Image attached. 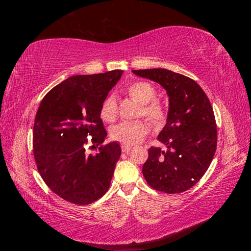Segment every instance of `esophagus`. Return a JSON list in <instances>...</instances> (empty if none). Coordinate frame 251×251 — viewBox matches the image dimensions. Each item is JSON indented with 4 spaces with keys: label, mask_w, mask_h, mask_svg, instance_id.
<instances>
[{
    "label": "esophagus",
    "mask_w": 251,
    "mask_h": 251,
    "mask_svg": "<svg viewBox=\"0 0 251 251\" xmlns=\"http://www.w3.org/2000/svg\"><path fill=\"white\" fill-rule=\"evenodd\" d=\"M131 148H133V146L128 145V144H122V151L124 152H128Z\"/></svg>",
    "instance_id": "obj_1"
}]
</instances>
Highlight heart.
<instances>
[{
  "instance_id": "obj_1",
  "label": "heart",
  "mask_w": 251,
  "mask_h": 251,
  "mask_svg": "<svg viewBox=\"0 0 251 251\" xmlns=\"http://www.w3.org/2000/svg\"><path fill=\"white\" fill-rule=\"evenodd\" d=\"M128 94L135 101L142 105L139 110V116H144L150 121L155 128L163 127L167 118L166 109L155 100L157 99L156 88L148 82H135L128 87ZM118 114L117 103L114 96H108L104 100L100 107V117L106 123H113L116 121ZM150 130L147 123L126 122L115 126L112 130V137L122 143L137 144L145 137Z\"/></svg>"
}]
</instances>
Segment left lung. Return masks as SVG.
<instances>
[{
    "label": "left lung",
    "instance_id": "8db88e82",
    "mask_svg": "<svg viewBox=\"0 0 251 251\" xmlns=\"http://www.w3.org/2000/svg\"><path fill=\"white\" fill-rule=\"evenodd\" d=\"M133 73L160 84L169 97L166 125L157 137L167 150H148L143 175L159 192H186L206 173L217 147L210 101L202 88L185 75L165 69L133 70Z\"/></svg>",
    "mask_w": 251,
    "mask_h": 251
}]
</instances>
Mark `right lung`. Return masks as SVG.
Wrapping results in <instances>:
<instances>
[{"label":"right lung","mask_w":251,"mask_h":251,"mask_svg":"<svg viewBox=\"0 0 251 251\" xmlns=\"http://www.w3.org/2000/svg\"><path fill=\"white\" fill-rule=\"evenodd\" d=\"M122 74L72 76L45 95L36 113L33 148L39 173L53 193L76 205H88L107 192L120 159L117 142L100 146L95 156L85 151L107 136L100 107Z\"/></svg>","instance_id":"1"}]
</instances>
